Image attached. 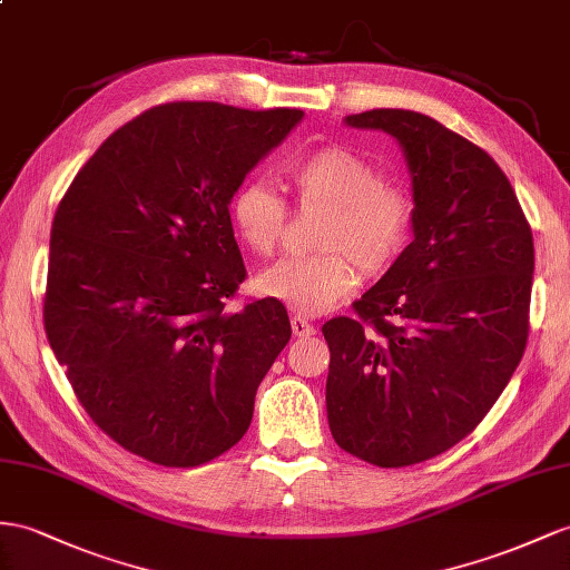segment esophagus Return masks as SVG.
I'll return each mask as SVG.
<instances>
[{
	"mask_svg": "<svg viewBox=\"0 0 570 570\" xmlns=\"http://www.w3.org/2000/svg\"><path fill=\"white\" fill-rule=\"evenodd\" d=\"M291 330H294L296 337H311V334H315V327L308 323V320L296 315L291 317Z\"/></svg>",
	"mask_w": 570,
	"mask_h": 570,
	"instance_id": "esophagus-1",
	"label": "esophagus"
}]
</instances>
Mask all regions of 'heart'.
Here are the masks:
<instances>
[{"label": "heart", "instance_id": "obj_1", "mask_svg": "<svg viewBox=\"0 0 570 570\" xmlns=\"http://www.w3.org/2000/svg\"><path fill=\"white\" fill-rule=\"evenodd\" d=\"M284 180L294 187L301 207L327 212L315 236L323 253L276 262L257 276L255 288L298 315L332 311L358 288L361 269L381 274L410 245L412 195L383 183L371 160L346 146H323L291 160ZM230 218L247 250L272 255L284 238L288 207L267 183L250 180L233 195Z\"/></svg>", "mask_w": 570, "mask_h": 570}]
</instances>
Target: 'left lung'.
<instances>
[{
    "instance_id": "8db88e82",
    "label": "left lung",
    "mask_w": 570,
    "mask_h": 570,
    "mask_svg": "<svg viewBox=\"0 0 570 570\" xmlns=\"http://www.w3.org/2000/svg\"><path fill=\"white\" fill-rule=\"evenodd\" d=\"M383 129L412 175L414 240L323 325L334 441L377 466L431 460L470 435L524 354L534 272L532 228L499 164L414 110L346 115Z\"/></svg>"
}]
</instances>
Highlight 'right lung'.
I'll return each instance as SVG.
<instances>
[{
	"instance_id": "right-lung-1",
	"label": "right lung",
	"mask_w": 570,
	"mask_h": 570,
	"mask_svg": "<svg viewBox=\"0 0 570 570\" xmlns=\"http://www.w3.org/2000/svg\"><path fill=\"white\" fill-rule=\"evenodd\" d=\"M301 120L156 106L98 146L55 212L48 342L94 424L144 460L197 466L250 426L291 323L274 298L228 311L245 279L228 204Z\"/></svg>"
}]
</instances>
